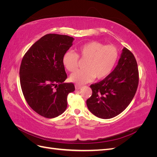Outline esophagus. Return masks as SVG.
Listing matches in <instances>:
<instances>
[{"label":"esophagus","mask_w":157,"mask_h":157,"mask_svg":"<svg viewBox=\"0 0 157 157\" xmlns=\"http://www.w3.org/2000/svg\"><path fill=\"white\" fill-rule=\"evenodd\" d=\"M81 88H82V86H80V85H78V84L75 85V89L76 90H80Z\"/></svg>","instance_id":"1"}]
</instances>
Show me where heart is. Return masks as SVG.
I'll return each instance as SVG.
<instances>
[{"label": "heart", "mask_w": 157, "mask_h": 157, "mask_svg": "<svg viewBox=\"0 0 157 157\" xmlns=\"http://www.w3.org/2000/svg\"><path fill=\"white\" fill-rule=\"evenodd\" d=\"M78 56L86 59L84 69L78 70L70 76V80L75 84H84L96 78L101 79L111 72L118 59V53L115 46H105L101 42H90L77 49V54L67 51L63 56V64L70 72L78 67Z\"/></svg>", "instance_id": "b5f03b06"}]
</instances>
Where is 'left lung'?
I'll return each mask as SVG.
<instances>
[{"instance_id": "obj_1", "label": "left lung", "mask_w": 157, "mask_h": 157, "mask_svg": "<svg viewBox=\"0 0 157 157\" xmlns=\"http://www.w3.org/2000/svg\"><path fill=\"white\" fill-rule=\"evenodd\" d=\"M138 82L135 57L124 48L115 69L101 81L90 86L92 95L86 101L89 111L103 119L119 115L134 98Z\"/></svg>"}]
</instances>
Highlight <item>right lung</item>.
Returning a JSON list of instances; mask_svg holds the SVG:
<instances>
[{"label": "right lung", "instance_id": "obj_1", "mask_svg": "<svg viewBox=\"0 0 157 157\" xmlns=\"http://www.w3.org/2000/svg\"><path fill=\"white\" fill-rule=\"evenodd\" d=\"M74 38L48 34L32 45L23 56L20 69L23 96L39 115L52 118L61 115L67 107L68 94L75 91L67 78L62 58L73 45Z\"/></svg>", "mask_w": 157, "mask_h": 157}]
</instances>
